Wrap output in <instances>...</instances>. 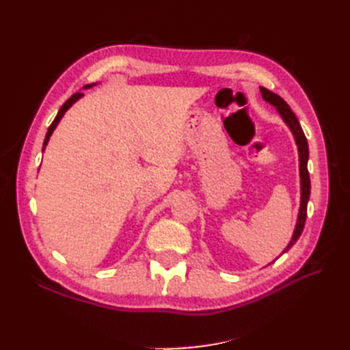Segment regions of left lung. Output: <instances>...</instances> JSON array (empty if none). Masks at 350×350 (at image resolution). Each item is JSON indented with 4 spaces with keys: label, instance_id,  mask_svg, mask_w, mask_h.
I'll return each mask as SVG.
<instances>
[{
    "label": "left lung",
    "instance_id": "obj_1",
    "mask_svg": "<svg viewBox=\"0 0 350 350\" xmlns=\"http://www.w3.org/2000/svg\"><path fill=\"white\" fill-rule=\"evenodd\" d=\"M260 92H262V98L269 102L271 105L277 108L278 114L281 116L282 120L288 126V129L292 131L296 146H298V153H299V176H301V206H299V213H298V221H296V227L292 236V241L288 242L286 250L281 252L284 254L290 248L293 247L296 241L299 239V236L304 230V226H306V219H307V204L310 200V174H308V168H307V162H308V143L307 138L304 135V131L301 128V124L298 122V118L293 114V111L290 109V107L286 103V100L280 98L278 94H275L272 92L267 90L265 87H260Z\"/></svg>",
    "mask_w": 350,
    "mask_h": 350
}]
</instances>
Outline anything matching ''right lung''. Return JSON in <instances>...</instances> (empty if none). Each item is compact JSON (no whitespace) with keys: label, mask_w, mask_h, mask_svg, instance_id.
<instances>
[{"label":"right lung","mask_w":350,"mask_h":350,"mask_svg":"<svg viewBox=\"0 0 350 350\" xmlns=\"http://www.w3.org/2000/svg\"><path fill=\"white\" fill-rule=\"evenodd\" d=\"M93 85H96V84H90V85H85L84 88H90V87H93ZM83 98V93H75L72 96V98H69L68 100H66L64 103H63V107L60 108V111H58V114H57V117L54 118V122L51 123V126H49V129H48V132H46V137H44V141H43V148H42V152L44 150V147H46V144H48V141H49V138H51V135H52V132H54V129L57 128V124L60 123V120L63 118V116H64V113L66 111H68L73 103H75L78 99H81Z\"/></svg>","instance_id":"add662e5"}]
</instances>
